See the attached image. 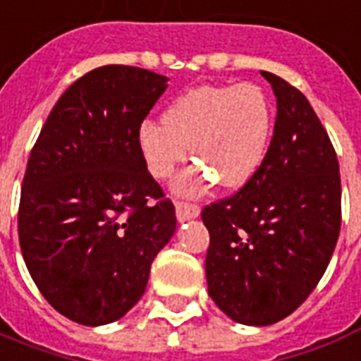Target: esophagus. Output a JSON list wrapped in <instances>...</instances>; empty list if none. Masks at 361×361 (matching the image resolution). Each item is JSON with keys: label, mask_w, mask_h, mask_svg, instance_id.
<instances>
[{"label": "esophagus", "mask_w": 361, "mask_h": 361, "mask_svg": "<svg viewBox=\"0 0 361 361\" xmlns=\"http://www.w3.org/2000/svg\"><path fill=\"white\" fill-rule=\"evenodd\" d=\"M175 210H177L178 221H186L192 220V218H197L199 212H201V207L195 203H188V201H177Z\"/></svg>", "instance_id": "1"}]
</instances>
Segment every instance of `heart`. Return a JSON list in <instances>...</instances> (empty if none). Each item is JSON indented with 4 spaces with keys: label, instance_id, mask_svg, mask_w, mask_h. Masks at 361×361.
<instances>
[{
    "label": "heart",
    "instance_id": "heart-1",
    "mask_svg": "<svg viewBox=\"0 0 361 361\" xmlns=\"http://www.w3.org/2000/svg\"><path fill=\"white\" fill-rule=\"evenodd\" d=\"M162 121H147L140 128L147 167L152 177L166 180L192 145L199 166L178 177L175 190L197 194L212 178L233 190L257 173L272 140L274 109L267 91L255 83L201 85L178 97Z\"/></svg>",
    "mask_w": 361,
    "mask_h": 361
}]
</instances>
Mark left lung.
I'll return each instance as SVG.
<instances>
[{
  "mask_svg": "<svg viewBox=\"0 0 361 361\" xmlns=\"http://www.w3.org/2000/svg\"><path fill=\"white\" fill-rule=\"evenodd\" d=\"M261 74L278 99L267 157L238 192L201 212L210 298L247 326L274 324L304 304L341 229L339 162L324 126L298 89Z\"/></svg>",
  "mask_w": 361,
  "mask_h": 361,
  "instance_id": "left-lung-1",
  "label": "left lung"
}]
</instances>
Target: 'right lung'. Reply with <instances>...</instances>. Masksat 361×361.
I'll list each match as a JSON object with an SVG mask.
<instances>
[{
	"label": "right lung",
	"instance_id": "1",
	"mask_svg": "<svg viewBox=\"0 0 361 361\" xmlns=\"http://www.w3.org/2000/svg\"><path fill=\"white\" fill-rule=\"evenodd\" d=\"M166 89L157 72L99 66L61 94L31 149L22 255L48 304L83 326L119 321L137 304L177 227L140 149L141 123Z\"/></svg>",
	"mask_w": 361,
	"mask_h": 361
}]
</instances>
